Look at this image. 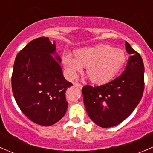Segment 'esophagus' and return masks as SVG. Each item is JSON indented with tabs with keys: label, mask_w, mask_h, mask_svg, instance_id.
<instances>
[{
	"label": "esophagus",
	"mask_w": 153,
	"mask_h": 153,
	"mask_svg": "<svg viewBox=\"0 0 153 153\" xmlns=\"http://www.w3.org/2000/svg\"><path fill=\"white\" fill-rule=\"evenodd\" d=\"M73 85L75 86V87H78V88H80V89H82L83 88L82 84H78V83H73Z\"/></svg>",
	"instance_id": "esophagus-1"
}]
</instances>
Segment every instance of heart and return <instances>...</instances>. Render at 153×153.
Returning <instances> with one entry per match:
<instances>
[{"mask_svg": "<svg viewBox=\"0 0 153 153\" xmlns=\"http://www.w3.org/2000/svg\"><path fill=\"white\" fill-rule=\"evenodd\" d=\"M126 55L122 49L107 44L81 48L75 55L65 52L62 64L69 78H75L86 67V73L92 82L104 84L117 75L124 65Z\"/></svg>", "mask_w": 153, "mask_h": 153, "instance_id": "b5f03b06", "label": "heart"}]
</instances>
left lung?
<instances>
[{"instance_id": "8db88e82", "label": "left lung", "mask_w": 153, "mask_h": 153, "mask_svg": "<svg viewBox=\"0 0 153 153\" xmlns=\"http://www.w3.org/2000/svg\"><path fill=\"white\" fill-rule=\"evenodd\" d=\"M130 55L124 72L113 81L82 89L84 104L90 119L101 127L116 126L139 104L144 88V66L141 55L125 42Z\"/></svg>"}]
</instances>
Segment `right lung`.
Segmentation results:
<instances>
[{
	"label": "right lung",
	"mask_w": 153,
	"mask_h": 153,
	"mask_svg": "<svg viewBox=\"0 0 153 153\" xmlns=\"http://www.w3.org/2000/svg\"><path fill=\"white\" fill-rule=\"evenodd\" d=\"M55 42L36 38L15 58L12 88L17 104L33 122L51 126L61 119L68 108L66 90L72 85L63 75Z\"/></svg>",
	"instance_id": "right-lung-1"
}]
</instances>
